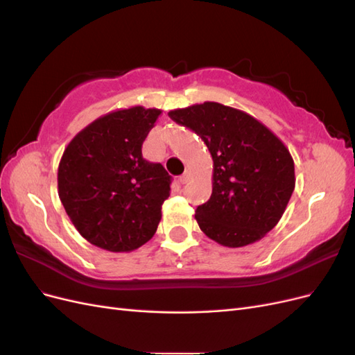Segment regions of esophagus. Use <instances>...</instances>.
<instances>
[{"label": "esophagus", "instance_id": "34e87169", "mask_svg": "<svg viewBox=\"0 0 355 355\" xmlns=\"http://www.w3.org/2000/svg\"><path fill=\"white\" fill-rule=\"evenodd\" d=\"M189 180V175L188 173H184V175H182L180 178H179V182H180V184L182 185H184V184H187V182Z\"/></svg>", "mask_w": 355, "mask_h": 355}]
</instances>
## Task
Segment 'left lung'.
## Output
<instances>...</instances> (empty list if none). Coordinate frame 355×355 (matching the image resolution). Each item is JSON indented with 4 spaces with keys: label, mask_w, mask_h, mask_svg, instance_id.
<instances>
[{
    "label": "left lung",
    "mask_w": 355,
    "mask_h": 355,
    "mask_svg": "<svg viewBox=\"0 0 355 355\" xmlns=\"http://www.w3.org/2000/svg\"><path fill=\"white\" fill-rule=\"evenodd\" d=\"M168 116L196 132L213 158V191L196 210L209 239L243 247L265 237L282 219L295 189L288 149L252 115L204 102Z\"/></svg>",
    "instance_id": "1"
}]
</instances>
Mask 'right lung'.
<instances>
[{"mask_svg": "<svg viewBox=\"0 0 355 355\" xmlns=\"http://www.w3.org/2000/svg\"><path fill=\"white\" fill-rule=\"evenodd\" d=\"M159 110L133 106L106 114L75 136L58 170L59 198L92 244L132 252L153 239L171 176L142 157Z\"/></svg>", "mask_w": 355, "mask_h": 355, "instance_id": "obj_1", "label": "right lung"}]
</instances>
